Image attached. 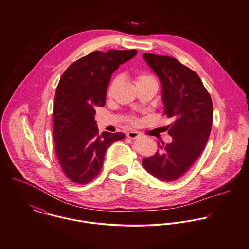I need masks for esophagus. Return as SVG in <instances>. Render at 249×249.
Instances as JSON below:
<instances>
[{
    "instance_id": "34e87169",
    "label": "esophagus",
    "mask_w": 249,
    "mask_h": 249,
    "mask_svg": "<svg viewBox=\"0 0 249 249\" xmlns=\"http://www.w3.org/2000/svg\"><path fill=\"white\" fill-rule=\"evenodd\" d=\"M139 135H140V134H139V132H137V131H129V132H127V137L130 138V139H135V138H137Z\"/></svg>"
}]
</instances>
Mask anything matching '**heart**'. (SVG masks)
Returning a JSON list of instances; mask_svg holds the SVG:
<instances>
[{"label": "heart", "mask_w": 249, "mask_h": 249, "mask_svg": "<svg viewBox=\"0 0 249 249\" xmlns=\"http://www.w3.org/2000/svg\"><path fill=\"white\" fill-rule=\"evenodd\" d=\"M133 80H134V83L137 86V88L141 87V86H144V85H147V84H154L157 83L155 77L153 75H151L150 73L148 72H144V71H137V72H134L133 73ZM118 83V79L117 78H113L109 84L107 86V89H106V94L107 96H111L116 86ZM128 122L130 124H136L137 123V119L135 117H130L128 119Z\"/></svg>", "instance_id": "obj_1"}]
</instances>
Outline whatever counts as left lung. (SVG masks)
Instances as JSON below:
<instances>
[{
	"mask_svg": "<svg viewBox=\"0 0 249 249\" xmlns=\"http://www.w3.org/2000/svg\"><path fill=\"white\" fill-rule=\"evenodd\" d=\"M162 84L163 114L174 122L167 125L171 144L143 159L144 168L160 180L180 178L201 155L210 137L213 106L199 75L169 56L144 54Z\"/></svg>",
	"mask_w": 249,
	"mask_h": 249,
	"instance_id": "left-lung-1",
	"label": "left lung"
}]
</instances>
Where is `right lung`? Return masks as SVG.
Instances as JSON below:
<instances>
[{
	"mask_svg": "<svg viewBox=\"0 0 249 249\" xmlns=\"http://www.w3.org/2000/svg\"><path fill=\"white\" fill-rule=\"evenodd\" d=\"M132 50L93 51L72 63L57 86L53 110L55 152L66 176L86 184L100 172L106 150L124 133L98 134L94 114L103 107L111 74L136 55Z\"/></svg>",
	"mask_w": 249,
	"mask_h": 249,
	"instance_id": "obj_1",
	"label": "right lung"
}]
</instances>
